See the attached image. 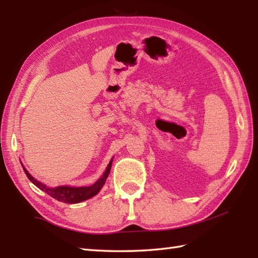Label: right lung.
Instances as JSON below:
<instances>
[{
	"label": "right lung",
	"instance_id": "1",
	"mask_svg": "<svg viewBox=\"0 0 258 258\" xmlns=\"http://www.w3.org/2000/svg\"><path fill=\"white\" fill-rule=\"evenodd\" d=\"M111 166H112V161L109 162L105 173L103 174V176L98 179L95 184H93L92 186H87V187H70V186H58V187H55V188H48L47 186H45L44 184H42L38 182V180H36L35 178H33L31 175L27 173V171L24 167H23V169H24L27 178H29L33 184L37 186V187L42 189L43 191H45L46 194L53 197V199H55V200H57L59 202H63V203H69V204H75V203H80V202H83L85 200L91 199V197L96 195L98 191L101 190L103 185L106 182V178L108 177L109 171H111Z\"/></svg>",
	"mask_w": 258,
	"mask_h": 258
}]
</instances>
